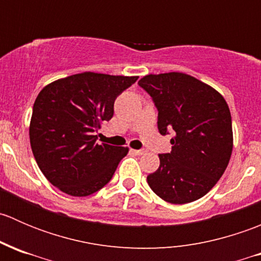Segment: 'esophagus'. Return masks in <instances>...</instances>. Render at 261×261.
I'll return each mask as SVG.
<instances>
[{"label":"esophagus","instance_id":"obj_1","mask_svg":"<svg viewBox=\"0 0 261 261\" xmlns=\"http://www.w3.org/2000/svg\"><path fill=\"white\" fill-rule=\"evenodd\" d=\"M131 151L134 152V154H136V155H144L145 154V150H131Z\"/></svg>","mask_w":261,"mask_h":261}]
</instances>
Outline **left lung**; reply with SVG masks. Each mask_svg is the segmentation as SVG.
I'll list each match as a JSON object with an SVG mask.
<instances>
[{
  "label": "left lung",
  "instance_id": "8db88e82",
  "mask_svg": "<svg viewBox=\"0 0 261 261\" xmlns=\"http://www.w3.org/2000/svg\"><path fill=\"white\" fill-rule=\"evenodd\" d=\"M139 86L156 106L159 133H175L172 151L159 155V168L147 175V184L169 203L197 201L222 177L232 154L227 102L211 86L186 73L147 74Z\"/></svg>",
  "mask_w": 261,
  "mask_h": 261
}]
</instances>
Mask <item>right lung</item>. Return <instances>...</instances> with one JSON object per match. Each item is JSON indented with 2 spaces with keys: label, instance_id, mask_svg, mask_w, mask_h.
<instances>
[{
  "label": "right lung",
  "instance_id": "right-lung-1",
  "mask_svg": "<svg viewBox=\"0 0 261 261\" xmlns=\"http://www.w3.org/2000/svg\"><path fill=\"white\" fill-rule=\"evenodd\" d=\"M139 77L84 72L49 83L33 107L30 145L41 173L59 191L86 197L111 180L128 147L97 143L118 94Z\"/></svg>",
  "mask_w": 261,
  "mask_h": 261
}]
</instances>
